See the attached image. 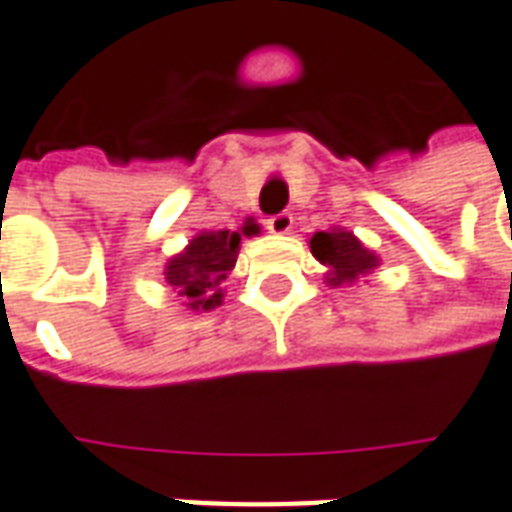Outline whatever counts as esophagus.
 Masks as SVG:
<instances>
[{"label": "esophagus", "mask_w": 512, "mask_h": 512, "mask_svg": "<svg viewBox=\"0 0 512 512\" xmlns=\"http://www.w3.org/2000/svg\"><path fill=\"white\" fill-rule=\"evenodd\" d=\"M266 226L272 229L274 235H289L291 226H294V218H291L289 212H277V215H272V218L266 221Z\"/></svg>", "instance_id": "1"}]
</instances>
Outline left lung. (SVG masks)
<instances>
[{"label": "left lung", "instance_id": "left-lung-1", "mask_svg": "<svg viewBox=\"0 0 512 512\" xmlns=\"http://www.w3.org/2000/svg\"><path fill=\"white\" fill-rule=\"evenodd\" d=\"M311 255L317 257L328 269V286H345L354 283L365 274H371L379 266V257L365 249L360 240L345 229H331V232H314L309 240Z\"/></svg>", "mask_w": 512, "mask_h": 512}]
</instances>
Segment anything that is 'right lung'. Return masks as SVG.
<instances>
[{
    "instance_id": "right-lung-1",
    "label": "right lung",
    "mask_w": 512,
    "mask_h": 512,
    "mask_svg": "<svg viewBox=\"0 0 512 512\" xmlns=\"http://www.w3.org/2000/svg\"><path fill=\"white\" fill-rule=\"evenodd\" d=\"M260 226L252 221L243 223L240 232L218 229V232H201L189 240L181 255L169 257L167 283L172 291L184 300L186 309L212 311L223 303L221 283L226 274L235 269L240 252V238L257 235Z\"/></svg>"
}]
</instances>
